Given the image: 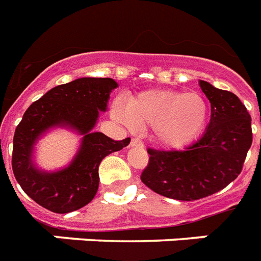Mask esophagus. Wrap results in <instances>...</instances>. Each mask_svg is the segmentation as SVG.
<instances>
[{"instance_id": "obj_1", "label": "esophagus", "mask_w": 261, "mask_h": 261, "mask_svg": "<svg viewBox=\"0 0 261 261\" xmlns=\"http://www.w3.org/2000/svg\"><path fill=\"white\" fill-rule=\"evenodd\" d=\"M130 146L134 147V146H138V147H143V143L139 141V139H131L130 142Z\"/></svg>"}]
</instances>
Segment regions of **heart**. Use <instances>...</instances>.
Returning a JSON list of instances; mask_svg holds the SVG:
<instances>
[{"label":"heart","mask_w":261,"mask_h":261,"mask_svg":"<svg viewBox=\"0 0 261 261\" xmlns=\"http://www.w3.org/2000/svg\"><path fill=\"white\" fill-rule=\"evenodd\" d=\"M112 116L126 126L151 128L159 145L169 149L186 146L206 127L208 104L199 93L149 89L130 96L126 106L112 102Z\"/></svg>","instance_id":"1"}]
</instances>
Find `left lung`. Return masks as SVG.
Instances as JSON below:
<instances>
[{"label": "left lung", "mask_w": 261, "mask_h": 261, "mask_svg": "<svg viewBox=\"0 0 261 261\" xmlns=\"http://www.w3.org/2000/svg\"><path fill=\"white\" fill-rule=\"evenodd\" d=\"M211 102L204 134L184 150H154L141 174L145 186L176 200H196L237 178L252 145L251 115L234 93L199 81Z\"/></svg>", "instance_id": "8db88e82"}]
</instances>
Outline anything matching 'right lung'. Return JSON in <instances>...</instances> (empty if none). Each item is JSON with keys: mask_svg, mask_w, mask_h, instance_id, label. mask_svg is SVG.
<instances>
[{"mask_svg": "<svg viewBox=\"0 0 261 261\" xmlns=\"http://www.w3.org/2000/svg\"><path fill=\"white\" fill-rule=\"evenodd\" d=\"M115 88L112 79H77L48 90L22 115L14 131L12 168L24 192L47 210L66 214L87 206L98 190L101 160L130 143V138L114 141L93 130ZM53 128L74 130L82 142L67 167L48 172L34 163V145Z\"/></svg>", "mask_w": 261, "mask_h": 261, "instance_id": "right-lung-1", "label": "right lung"}]
</instances>
